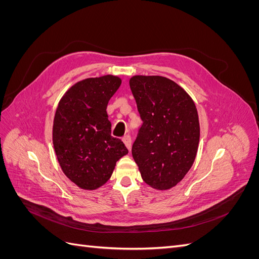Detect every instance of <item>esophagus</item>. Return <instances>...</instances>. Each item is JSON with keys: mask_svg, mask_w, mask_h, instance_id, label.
<instances>
[{"mask_svg": "<svg viewBox=\"0 0 259 259\" xmlns=\"http://www.w3.org/2000/svg\"><path fill=\"white\" fill-rule=\"evenodd\" d=\"M122 140H123L124 145L126 146V148L130 150L131 147H132V137H131L130 135H125V136L122 138Z\"/></svg>", "mask_w": 259, "mask_h": 259, "instance_id": "obj_1", "label": "esophagus"}]
</instances>
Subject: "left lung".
I'll list each match as a JSON object with an SVG mask.
<instances>
[{
    "instance_id": "8db88e82",
    "label": "left lung",
    "mask_w": 259,
    "mask_h": 259,
    "mask_svg": "<svg viewBox=\"0 0 259 259\" xmlns=\"http://www.w3.org/2000/svg\"><path fill=\"white\" fill-rule=\"evenodd\" d=\"M130 88L143 120L133 158L147 185L168 190L189 171L197 155V107L182 86L165 76L134 75Z\"/></svg>"
}]
</instances>
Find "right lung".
<instances>
[{"label": "right lung", "instance_id": "right-lung-1", "mask_svg": "<svg viewBox=\"0 0 259 259\" xmlns=\"http://www.w3.org/2000/svg\"><path fill=\"white\" fill-rule=\"evenodd\" d=\"M119 76L89 77L72 85L59 100L53 124V145L64 174L84 190H95L111 177L116 161L128 153L111 136L109 100L120 88Z\"/></svg>", "mask_w": 259, "mask_h": 259}]
</instances>
